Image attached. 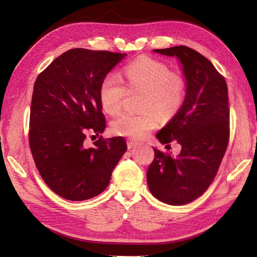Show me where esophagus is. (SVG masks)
Here are the masks:
<instances>
[{
	"instance_id": "esophagus-1",
	"label": "esophagus",
	"mask_w": 257,
	"mask_h": 257,
	"mask_svg": "<svg viewBox=\"0 0 257 257\" xmlns=\"http://www.w3.org/2000/svg\"><path fill=\"white\" fill-rule=\"evenodd\" d=\"M137 145H138V143H137V142H135L134 140H128V141H127V146H128V149H129V150L136 148Z\"/></svg>"
}]
</instances>
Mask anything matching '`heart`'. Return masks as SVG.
<instances>
[{"label":"heart","mask_w":257,"mask_h":257,"mask_svg":"<svg viewBox=\"0 0 257 257\" xmlns=\"http://www.w3.org/2000/svg\"><path fill=\"white\" fill-rule=\"evenodd\" d=\"M123 74L129 90L143 91L141 107L148 111L140 114L121 113L112 120L111 129L117 136L138 140L157 126L154 111L161 118H166L178 111L184 101L185 83L178 73L170 72L165 63L150 57L138 58L124 68ZM126 92L118 75L107 74L99 89L100 103L104 112L111 115L118 113Z\"/></svg>","instance_id":"b5f03b06"}]
</instances>
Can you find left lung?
<instances>
[{"label":"left lung","instance_id":"left-lung-1","mask_svg":"<svg viewBox=\"0 0 257 257\" xmlns=\"http://www.w3.org/2000/svg\"><path fill=\"white\" fill-rule=\"evenodd\" d=\"M153 51L178 58L186 91L177 114L156 135L160 143L175 140L182 150L173 156L154 148L146 180L158 200L182 206L206 192L222 163L229 139L228 91L224 77L198 51L186 46Z\"/></svg>","mask_w":257,"mask_h":257}]
</instances>
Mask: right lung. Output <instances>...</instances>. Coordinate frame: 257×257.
Wrapping results in <instances>:
<instances>
[{
    "mask_svg": "<svg viewBox=\"0 0 257 257\" xmlns=\"http://www.w3.org/2000/svg\"><path fill=\"white\" fill-rule=\"evenodd\" d=\"M126 56L70 49L35 80L29 143L42 179L64 199L82 201L101 194L127 151L121 137H100L91 148L85 145L87 131L99 136L105 129L100 85Z\"/></svg>",
    "mask_w": 257,
    "mask_h": 257,
    "instance_id": "add662e5",
    "label": "right lung"
}]
</instances>
